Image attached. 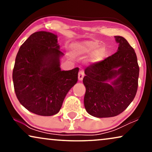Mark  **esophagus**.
<instances>
[{
  "mask_svg": "<svg viewBox=\"0 0 152 152\" xmlns=\"http://www.w3.org/2000/svg\"><path fill=\"white\" fill-rule=\"evenodd\" d=\"M84 71H83V70H80V71L79 72V73H78V79H79V80L82 81L83 80V78H84Z\"/></svg>",
  "mask_w": 152,
  "mask_h": 152,
  "instance_id": "34e87169",
  "label": "esophagus"
}]
</instances>
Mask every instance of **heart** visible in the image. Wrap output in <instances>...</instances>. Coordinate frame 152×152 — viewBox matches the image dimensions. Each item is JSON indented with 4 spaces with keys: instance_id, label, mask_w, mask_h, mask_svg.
Segmentation results:
<instances>
[{
    "instance_id": "obj_1",
    "label": "heart",
    "mask_w": 152,
    "mask_h": 152,
    "mask_svg": "<svg viewBox=\"0 0 152 152\" xmlns=\"http://www.w3.org/2000/svg\"><path fill=\"white\" fill-rule=\"evenodd\" d=\"M72 50L73 53L77 55H87L92 53L99 46V44L97 41H86L82 42L75 43L72 44ZM106 54L105 49L104 48H100L97 49L94 53L91 55L90 61L91 63L95 64L101 61L104 59Z\"/></svg>"
}]
</instances>
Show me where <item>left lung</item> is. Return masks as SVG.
I'll list each match as a JSON object with an SVG mask.
<instances>
[{
  "instance_id": "8db88e82",
  "label": "left lung",
  "mask_w": 152,
  "mask_h": 152,
  "mask_svg": "<svg viewBox=\"0 0 152 152\" xmlns=\"http://www.w3.org/2000/svg\"><path fill=\"white\" fill-rule=\"evenodd\" d=\"M115 37L119 43L118 52L91 64L84 70V107L94 117H114L122 113L134 99L138 89L136 54L124 37Z\"/></svg>"
}]
</instances>
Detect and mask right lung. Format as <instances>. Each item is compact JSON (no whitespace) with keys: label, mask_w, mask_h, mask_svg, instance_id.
<instances>
[{"label":"right lung","mask_w":152,"mask_h":152,"mask_svg":"<svg viewBox=\"0 0 152 152\" xmlns=\"http://www.w3.org/2000/svg\"><path fill=\"white\" fill-rule=\"evenodd\" d=\"M61 55L57 35L44 31L33 33L20 47L12 79L18 101L29 111L43 116L57 113L77 82L78 68L61 70Z\"/></svg>","instance_id":"obj_1"}]
</instances>
